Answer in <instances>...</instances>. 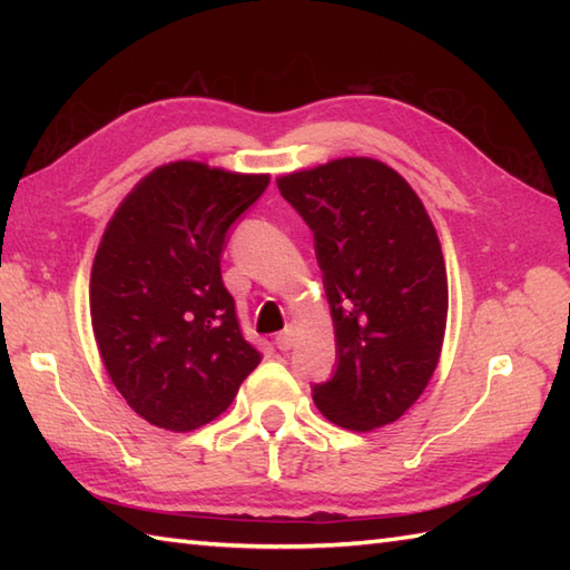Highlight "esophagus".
<instances>
[{
  "label": "esophagus",
  "instance_id": "1",
  "mask_svg": "<svg viewBox=\"0 0 570 570\" xmlns=\"http://www.w3.org/2000/svg\"><path fill=\"white\" fill-rule=\"evenodd\" d=\"M296 343V328L294 325H288V328H284L282 333L276 335V347L278 350H292Z\"/></svg>",
  "mask_w": 570,
  "mask_h": 570
}]
</instances>
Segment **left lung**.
Masks as SVG:
<instances>
[{
  "instance_id": "8db88e82",
  "label": "left lung",
  "mask_w": 570,
  "mask_h": 570,
  "mask_svg": "<svg viewBox=\"0 0 570 570\" xmlns=\"http://www.w3.org/2000/svg\"><path fill=\"white\" fill-rule=\"evenodd\" d=\"M313 229L337 370L313 386L331 423L374 431L402 419L439 365L448 276L421 198L392 166L345 156L276 178Z\"/></svg>"
}]
</instances>
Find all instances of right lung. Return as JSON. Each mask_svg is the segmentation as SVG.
<instances>
[{
  "mask_svg": "<svg viewBox=\"0 0 570 570\" xmlns=\"http://www.w3.org/2000/svg\"><path fill=\"white\" fill-rule=\"evenodd\" d=\"M269 186L171 161L144 176L107 223L90 272V318L117 392L156 429L217 419L259 365L220 274L227 229Z\"/></svg>",
  "mask_w": 570,
  "mask_h": 570,
  "instance_id": "obj_1",
  "label": "right lung"
}]
</instances>
